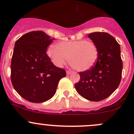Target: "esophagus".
<instances>
[{
	"label": "esophagus",
	"mask_w": 134,
	"mask_h": 134,
	"mask_svg": "<svg viewBox=\"0 0 134 134\" xmlns=\"http://www.w3.org/2000/svg\"><path fill=\"white\" fill-rule=\"evenodd\" d=\"M66 73H67V75H71V73H72V71H66Z\"/></svg>",
	"instance_id": "1"
}]
</instances>
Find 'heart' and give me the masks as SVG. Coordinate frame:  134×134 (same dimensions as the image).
<instances>
[{"label":"heart","mask_w":134,"mask_h":134,"mask_svg":"<svg viewBox=\"0 0 134 134\" xmlns=\"http://www.w3.org/2000/svg\"><path fill=\"white\" fill-rule=\"evenodd\" d=\"M47 54L54 64L62 67L68 60L72 68L79 71L90 69L98 59V48L91 40L63 41L56 44V48L50 47Z\"/></svg>","instance_id":"obj_1"}]
</instances>
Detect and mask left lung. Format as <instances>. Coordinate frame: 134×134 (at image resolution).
<instances>
[{
    "label": "left lung",
    "instance_id": "obj_1",
    "mask_svg": "<svg viewBox=\"0 0 134 134\" xmlns=\"http://www.w3.org/2000/svg\"><path fill=\"white\" fill-rule=\"evenodd\" d=\"M88 37L98 48V59L90 69L79 72L80 79L75 87L82 97L98 102L108 98L119 86L122 71L121 47L106 32H93Z\"/></svg>",
    "mask_w": 134,
    "mask_h": 134
}]
</instances>
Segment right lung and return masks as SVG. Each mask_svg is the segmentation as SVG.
Wrapping results in <instances>:
<instances>
[{"label":"right lung","instance_id":"obj_1","mask_svg":"<svg viewBox=\"0 0 134 134\" xmlns=\"http://www.w3.org/2000/svg\"><path fill=\"white\" fill-rule=\"evenodd\" d=\"M51 36L43 31H32L15 43L11 62V80L23 98L34 103L51 99L56 91L65 71L55 66L46 51L52 43Z\"/></svg>","mask_w":134,"mask_h":134}]
</instances>
